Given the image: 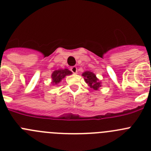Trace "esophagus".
Wrapping results in <instances>:
<instances>
[{
	"label": "esophagus",
	"mask_w": 151,
	"mask_h": 151,
	"mask_svg": "<svg viewBox=\"0 0 151 151\" xmlns=\"http://www.w3.org/2000/svg\"><path fill=\"white\" fill-rule=\"evenodd\" d=\"M71 71H72L74 74H77V68L76 66H73V67L71 68Z\"/></svg>",
	"instance_id": "esophagus-1"
}]
</instances>
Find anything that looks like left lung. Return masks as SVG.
I'll use <instances>...</instances> for the list:
<instances>
[{
	"mask_svg": "<svg viewBox=\"0 0 151 151\" xmlns=\"http://www.w3.org/2000/svg\"><path fill=\"white\" fill-rule=\"evenodd\" d=\"M82 76L84 77L85 82L88 84L90 88L98 91L101 87V82L96 77V75L91 71H85V72L83 73Z\"/></svg>",
	"mask_w": 151,
	"mask_h": 151,
	"instance_id": "1",
	"label": "left lung"
}]
</instances>
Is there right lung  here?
I'll list each match as a JSON object with an SVG mask.
<instances>
[{"label":"right lung","mask_w":151,"mask_h":151,"mask_svg":"<svg viewBox=\"0 0 151 151\" xmlns=\"http://www.w3.org/2000/svg\"><path fill=\"white\" fill-rule=\"evenodd\" d=\"M72 74V72L69 71L68 69H59L53 71L51 74V83L52 85H57L62 81L63 79H64L66 76L71 75Z\"/></svg>","instance_id":"add662e5"}]
</instances>
